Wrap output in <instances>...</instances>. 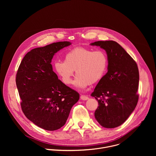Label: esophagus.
Here are the masks:
<instances>
[{
  "instance_id": "34e87169",
  "label": "esophagus",
  "mask_w": 156,
  "mask_h": 156,
  "mask_svg": "<svg viewBox=\"0 0 156 156\" xmlns=\"http://www.w3.org/2000/svg\"><path fill=\"white\" fill-rule=\"evenodd\" d=\"M80 98H81V100H83V101H86L89 99V98L87 96H85V95H81L80 96Z\"/></svg>"
}]
</instances>
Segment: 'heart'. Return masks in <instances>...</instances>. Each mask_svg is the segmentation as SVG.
Segmentation results:
<instances>
[{"label": "heart", "instance_id": "b5f03b06", "mask_svg": "<svg viewBox=\"0 0 156 156\" xmlns=\"http://www.w3.org/2000/svg\"><path fill=\"white\" fill-rule=\"evenodd\" d=\"M108 58L103 51L76 48L66 52L64 61H57L54 67L56 73L66 85L73 83L75 71L77 76L75 84L84 88L99 81L106 73Z\"/></svg>", "mask_w": 156, "mask_h": 156}]
</instances>
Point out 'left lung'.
Returning <instances> with one entry per match:
<instances>
[{
  "label": "left lung",
  "mask_w": 156,
  "mask_h": 156,
  "mask_svg": "<svg viewBox=\"0 0 156 156\" xmlns=\"http://www.w3.org/2000/svg\"><path fill=\"white\" fill-rule=\"evenodd\" d=\"M91 45L104 49L108 58V71L91 94L99 104L94 117L102 126L114 128L123 124L137 105L138 68L136 62L115 41H99Z\"/></svg>",
  "instance_id": "8db88e82"
}]
</instances>
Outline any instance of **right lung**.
I'll list each match as a JSON object with an SVG mask.
<instances>
[{
    "mask_svg": "<svg viewBox=\"0 0 156 156\" xmlns=\"http://www.w3.org/2000/svg\"><path fill=\"white\" fill-rule=\"evenodd\" d=\"M70 44L62 41L32 49L25 55L17 71L16 84L23 112L28 120L46 130L63 126L80 98L76 91L58 79L51 65L55 54Z\"/></svg>",
    "mask_w": 156,
    "mask_h": 156,
    "instance_id": "obj_1",
    "label": "right lung"
}]
</instances>
